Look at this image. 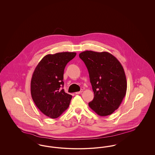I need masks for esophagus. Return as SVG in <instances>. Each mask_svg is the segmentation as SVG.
Segmentation results:
<instances>
[{"label": "esophagus", "instance_id": "esophagus-1", "mask_svg": "<svg viewBox=\"0 0 155 155\" xmlns=\"http://www.w3.org/2000/svg\"><path fill=\"white\" fill-rule=\"evenodd\" d=\"M83 92V90L82 89H81V91H79V92H75V94H81L82 92Z\"/></svg>", "mask_w": 155, "mask_h": 155}]
</instances>
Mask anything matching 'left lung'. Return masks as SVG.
I'll list each match as a JSON object with an SVG mask.
<instances>
[{"mask_svg": "<svg viewBox=\"0 0 155 155\" xmlns=\"http://www.w3.org/2000/svg\"><path fill=\"white\" fill-rule=\"evenodd\" d=\"M79 56L87 67L94 92L89 106L101 116L112 114L119 107L127 91L124 68L110 53L87 51Z\"/></svg>", "mask_w": 155, "mask_h": 155, "instance_id": "obj_1", "label": "left lung"}]
</instances>
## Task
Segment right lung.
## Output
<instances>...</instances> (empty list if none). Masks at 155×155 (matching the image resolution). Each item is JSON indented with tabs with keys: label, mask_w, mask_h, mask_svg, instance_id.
<instances>
[{
	"label": "right lung",
	"mask_w": 155,
	"mask_h": 155,
	"mask_svg": "<svg viewBox=\"0 0 155 155\" xmlns=\"http://www.w3.org/2000/svg\"><path fill=\"white\" fill-rule=\"evenodd\" d=\"M75 52L47 54L39 61L31 81V94L37 107L45 115L58 118L68 107L72 96L63 89V74Z\"/></svg>",
	"instance_id": "add662e5"
}]
</instances>
